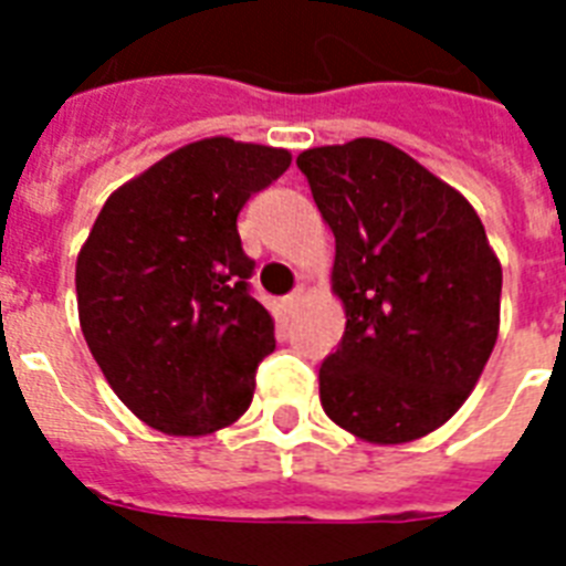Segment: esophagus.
I'll use <instances>...</instances> for the list:
<instances>
[{"instance_id":"obj_1","label":"esophagus","mask_w":566,"mask_h":566,"mask_svg":"<svg viewBox=\"0 0 566 566\" xmlns=\"http://www.w3.org/2000/svg\"><path fill=\"white\" fill-rule=\"evenodd\" d=\"M302 300H305V287H296L291 296H284V311H287V314H293V311L300 308Z\"/></svg>"}]
</instances>
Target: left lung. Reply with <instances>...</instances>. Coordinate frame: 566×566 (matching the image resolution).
Returning <instances> with one entry per match:
<instances>
[{
    "mask_svg": "<svg viewBox=\"0 0 566 566\" xmlns=\"http://www.w3.org/2000/svg\"><path fill=\"white\" fill-rule=\"evenodd\" d=\"M335 234L344 340L319 367L328 420L411 443L467 402L500 335L502 264L452 185L376 137L296 158Z\"/></svg>",
    "mask_w": 566,
    "mask_h": 566,
    "instance_id": "left-lung-1",
    "label": "left lung"
}]
</instances>
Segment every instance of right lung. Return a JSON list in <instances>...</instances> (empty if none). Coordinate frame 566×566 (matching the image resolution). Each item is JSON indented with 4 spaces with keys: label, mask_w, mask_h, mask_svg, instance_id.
<instances>
[{
    "label": "right lung",
    "mask_w": 566,
    "mask_h": 566,
    "mask_svg": "<svg viewBox=\"0 0 566 566\" xmlns=\"http://www.w3.org/2000/svg\"><path fill=\"white\" fill-rule=\"evenodd\" d=\"M287 167V149L205 137L102 205L75 261L78 323L111 390L146 426L202 438L247 413L275 323L249 296L238 213Z\"/></svg>",
    "instance_id": "obj_1"
}]
</instances>
